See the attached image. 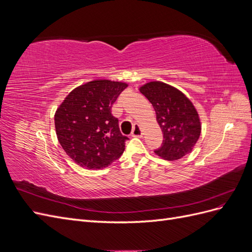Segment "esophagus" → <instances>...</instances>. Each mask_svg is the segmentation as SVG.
Instances as JSON below:
<instances>
[{
    "instance_id": "1",
    "label": "esophagus",
    "mask_w": 252,
    "mask_h": 252,
    "mask_svg": "<svg viewBox=\"0 0 252 252\" xmlns=\"http://www.w3.org/2000/svg\"><path fill=\"white\" fill-rule=\"evenodd\" d=\"M132 136H139V138H142L143 132H142V128L139 124H134L133 129H132V132H131Z\"/></svg>"
}]
</instances>
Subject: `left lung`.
I'll list each match as a JSON object with an SVG mask.
<instances>
[{
    "label": "left lung",
    "instance_id": "obj_1",
    "mask_svg": "<svg viewBox=\"0 0 252 252\" xmlns=\"http://www.w3.org/2000/svg\"><path fill=\"white\" fill-rule=\"evenodd\" d=\"M154 106L164 141L155 154L167 161H177L190 154L199 140L201 120L189 98L169 84L152 81L139 88Z\"/></svg>",
    "mask_w": 252,
    "mask_h": 252
}]
</instances>
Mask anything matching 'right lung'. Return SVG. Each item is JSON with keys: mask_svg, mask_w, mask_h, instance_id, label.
Masks as SVG:
<instances>
[{"mask_svg": "<svg viewBox=\"0 0 252 252\" xmlns=\"http://www.w3.org/2000/svg\"><path fill=\"white\" fill-rule=\"evenodd\" d=\"M128 84L94 80L74 88L55 114L58 140L68 157L86 169H101L118 159L127 136L111 107Z\"/></svg>", "mask_w": 252, "mask_h": 252, "instance_id": "right-lung-1", "label": "right lung"}]
</instances>
